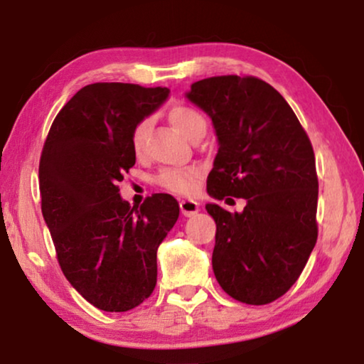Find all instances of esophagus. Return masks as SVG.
Here are the masks:
<instances>
[{"label": "esophagus", "instance_id": "1", "mask_svg": "<svg viewBox=\"0 0 364 364\" xmlns=\"http://www.w3.org/2000/svg\"><path fill=\"white\" fill-rule=\"evenodd\" d=\"M198 210H200V207H198V203L196 200H188V198H186V200H181L182 215L193 217Z\"/></svg>", "mask_w": 364, "mask_h": 364}]
</instances>
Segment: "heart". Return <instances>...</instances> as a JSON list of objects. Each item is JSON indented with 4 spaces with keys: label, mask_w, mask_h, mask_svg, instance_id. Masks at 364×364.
<instances>
[{
    "label": "heart",
    "mask_w": 364,
    "mask_h": 364,
    "mask_svg": "<svg viewBox=\"0 0 364 364\" xmlns=\"http://www.w3.org/2000/svg\"><path fill=\"white\" fill-rule=\"evenodd\" d=\"M168 121L178 132L196 141L207 131V121L200 111L187 104H176L168 109ZM151 119H141L131 129V147L137 157H142L146 152L147 137L151 132ZM202 176V168L197 166H188L182 168H166L159 173L157 183L172 193H191L196 191L197 181Z\"/></svg>",
    "instance_id": "b5f03b06"
}]
</instances>
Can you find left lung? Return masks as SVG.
<instances>
[{"label":"left lung","instance_id":"left-lung-1","mask_svg":"<svg viewBox=\"0 0 364 364\" xmlns=\"http://www.w3.org/2000/svg\"><path fill=\"white\" fill-rule=\"evenodd\" d=\"M187 97L210 116L220 146L208 196L247 200L240 213L205 205L217 225L213 273L227 295L267 305L298 280L318 238L311 142L282 94L255 76L202 79Z\"/></svg>","mask_w":364,"mask_h":364}]
</instances>
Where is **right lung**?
Returning <instances> with one entry per match:
<instances>
[{
	"instance_id": "1",
	"label": "right lung",
	"mask_w": 364,
	"mask_h": 364,
	"mask_svg": "<svg viewBox=\"0 0 364 364\" xmlns=\"http://www.w3.org/2000/svg\"><path fill=\"white\" fill-rule=\"evenodd\" d=\"M167 87L94 82L58 112L39 159L41 210L68 282L99 310L127 311L152 295L157 248L178 202L154 193L139 208L119 196L136 164L131 129L156 111Z\"/></svg>"
}]
</instances>
